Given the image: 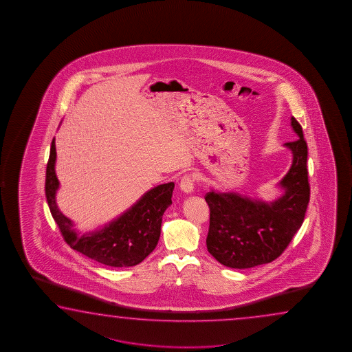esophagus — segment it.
Returning a JSON list of instances; mask_svg holds the SVG:
<instances>
[{"mask_svg":"<svg viewBox=\"0 0 352 352\" xmlns=\"http://www.w3.org/2000/svg\"><path fill=\"white\" fill-rule=\"evenodd\" d=\"M179 188H181V191L185 192L186 195H192L193 193V191H195V181H193L190 175H185L181 179Z\"/></svg>","mask_w":352,"mask_h":352,"instance_id":"1","label":"esophagus"}]
</instances>
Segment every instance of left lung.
I'll list each match as a JSON object with an SVG mask.
<instances>
[{
  "label": "left lung",
  "mask_w": 352,
  "mask_h": 352,
  "mask_svg": "<svg viewBox=\"0 0 352 352\" xmlns=\"http://www.w3.org/2000/svg\"><path fill=\"white\" fill-rule=\"evenodd\" d=\"M291 126L298 139L283 145L292 154V164L276 185L282 191L280 196L268 202L214 188L206 195L210 209L207 249L227 267L251 268L272 263L303 224L310 196L308 146L294 117H291Z\"/></svg>",
  "instance_id": "obj_1"
}]
</instances>
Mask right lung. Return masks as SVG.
Here are the masks:
<instances>
[{"instance_id":"obj_1","label":"right lung","mask_w":352,"mask_h":352,"mask_svg":"<svg viewBox=\"0 0 352 352\" xmlns=\"http://www.w3.org/2000/svg\"><path fill=\"white\" fill-rule=\"evenodd\" d=\"M55 162L54 138L47 165L45 197L54 221L74 250L111 267L135 266L153 252L160 239L162 215L173 203V182L153 187L117 218L92 232L81 234L56 204L60 182L55 173Z\"/></svg>"}]
</instances>
